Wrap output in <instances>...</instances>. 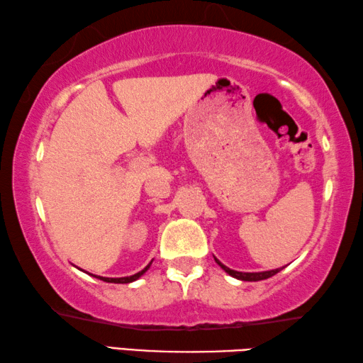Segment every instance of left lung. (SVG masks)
Segmentation results:
<instances>
[{"label": "left lung", "mask_w": 363, "mask_h": 363, "mask_svg": "<svg viewBox=\"0 0 363 363\" xmlns=\"http://www.w3.org/2000/svg\"><path fill=\"white\" fill-rule=\"evenodd\" d=\"M214 261H216L220 267H223L227 274L229 275H232L233 279H238V280H243V281H259V280H266V279H269V277H272V275H275L277 272H280L281 269L284 267H280V269H274V270H266V272H238V270H232V269H229L227 266H224L223 262H220L219 259H216V257H214Z\"/></svg>", "instance_id": "1"}]
</instances>
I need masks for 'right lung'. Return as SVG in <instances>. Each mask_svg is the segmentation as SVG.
Listing matches in <instances>:
<instances>
[{"mask_svg": "<svg viewBox=\"0 0 363 363\" xmlns=\"http://www.w3.org/2000/svg\"><path fill=\"white\" fill-rule=\"evenodd\" d=\"M150 264L152 262H149V264H147V266L143 269V270H140V272H138V274H134V275H130V277H120V279H110V277H101V275H97V277H96V275H94V277L96 279H101V280H104V281H107V284H131V281H134V280H138L139 277H140V275H143V274H145L147 272V269H149L150 267Z\"/></svg>", "mask_w": 363, "mask_h": 363, "instance_id": "right-lung-1", "label": "right lung"}]
</instances>
